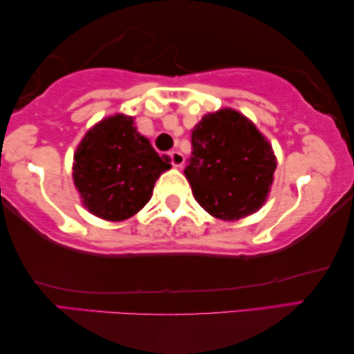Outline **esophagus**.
<instances>
[{
    "label": "esophagus",
    "instance_id": "1",
    "mask_svg": "<svg viewBox=\"0 0 354 354\" xmlns=\"http://www.w3.org/2000/svg\"><path fill=\"white\" fill-rule=\"evenodd\" d=\"M171 163L174 167H180L185 163V156L180 152H171Z\"/></svg>",
    "mask_w": 354,
    "mask_h": 354
}]
</instances>
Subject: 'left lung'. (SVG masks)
Returning a JSON list of instances; mask_svg holds the SVG:
<instances>
[{
    "instance_id": "left-lung-1",
    "label": "left lung",
    "mask_w": 354,
    "mask_h": 354,
    "mask_svg": "<svg viewBox=\"0 0 354 354\" xmlns=\"http://www.w3.org/2000/svg\"><path fill=\"white\" fill-rule=\"evenodd\" d=\"M185 176L212 216L234 221L257 212L273 183L276 156L256 125L230 108L208 113L191 135Z\"/></svg>"
}]
</instances>
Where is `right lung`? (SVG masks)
Here are the masks:
<instances>
[{
  "mask_svg": "<svg viewBox=\"0 0 354 354\" xmlns=\"http://www.w3.org/2000/svg\"><path fill=\"white\" fill-rule=\"evenodd\" d=\"M130 115L115 114L86 133L75 152L73 183L83 205L106 221H124L152 198L155 182L171 169L139 135Z\"/></svg>",
  "mask_w": 354,
  "mask_h": 354,
  "instance_id": "add662e5",
  "label": "right lung"
}]
</instances>
